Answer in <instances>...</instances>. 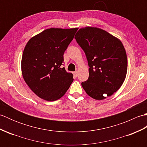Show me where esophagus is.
Here are the masks:
<instances>
[{"label":"esophagus","instance_id":"obj_1","mask_svg":"<svg viewBox=\"0 0 147 147\" xmlns=\"http://www.w3.org/2000/svg\"><path fill=\"white\" fill-rule=\"evenodd\" d=\"M74 76H75V77L78 76V71H75V72H74Z\"/></svg>","mask_w":147,"mask_h":147}]
</instances>
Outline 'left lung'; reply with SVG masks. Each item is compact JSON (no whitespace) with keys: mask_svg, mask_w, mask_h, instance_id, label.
Segmentation results:
<instances>
[{"mask_svg":"<svg viewBox=\"0 0 147 147\" xmlns=\"http://www.w3.org/2000/svg\"><path fill=\"white\" fill-rule=\"evenodd\" d=\"M74 38L85 52L89 77L82 85L90 96L103 100L120 88L126 78L127 60L119 40L93 27L79 30Z\"/></svg>","mask_w":147,"mask_h":147,"instance_id":"8db88e82","label":"left lung"}]
</instances>
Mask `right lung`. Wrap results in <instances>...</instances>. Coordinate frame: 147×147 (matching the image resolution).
Masks as SVG:
<instances>
[{
	"label": "right lung",
	"mask_w": 147,
	"mask_h": 147,
	"mask_svg": "<svg viewBox=\"0 0 147 147\" xmlns=\"http://www.w3.org/2000/svg\"><path fill=\"white\" fill-rule=\"evenodd\" d=\"M77 30L50 28L28 42L22 56V74L30 89L40 98L57 100L73 83V74L67 73L62 65L64 52Z\"/></svg>",
	"instance_id": "obj_1"
}]
</instances>
